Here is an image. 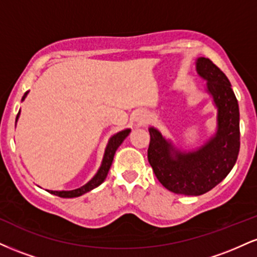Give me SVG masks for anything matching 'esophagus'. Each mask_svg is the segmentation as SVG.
<instances>
[{
  "label": "esophagus",
  "mask_w": 257,
  "mask_h": 257,
  "mask_svg": "<svg viewBox=\"0 0 257 257\" xmlns=\"http://www.w3.org/2000/svg\"><path fill=\"white\" fill-rule=\"evenodd\" d=\"M147 123H149V116H147L145 112H139L137 117H135V124L138 126H141L146 125Z\"/></svg>",
  "instance_id": "esophagus-1"
}]
</instances>
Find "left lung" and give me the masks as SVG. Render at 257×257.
I'll return each instance as SVG.
<instances>
[{"label": "left lung", "instance_id": "8db88e82", "mask_svg": "<svg viewBox=\"0 0 257 257\" xmlns=\"http://www.w3.org/2000/svg\"><path fill=\"white\" fill-rule=\"evenodd\" d=\"M196 66L217 107L216 134L196 151L181 152L157 129H149L147 158L156 178L167 190L185 196H200L219 185L234 167L240 147L239 107L228 78L208 58H199Z\"/></svg>", "mask_w": 257, "mask_h": 257}]
</instances>
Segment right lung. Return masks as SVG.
<instances>
[{
	"label": "right lung",
	"instance_id": "1",
	"mask_svg": "<svg viewBox=\"0 0 257 257\" xmlns=\"http://www.w3.org/2000/svg\"><path fill=\"white\" fill-rule=\"evenodd\" d=\"M28 93H29V91H26V93L24 94V96H23V100L26 98ZM19 113H20V111L18 112L17 119H18V117H19ZM129 133H131V129H125V131L117 133V134H114L113 137L110 138L107 146H106L105 155H104V158H102L101 167H100L98 173L95 174V176H94V178L91 179L89 182H87V184H85L84 186H82V187L77 188V190L51 191V193L55 194V196L61 197V198H73V197H79V196H82V194L89 192V191L94 190L95 187H98L99 185H101L102 182H104V180L106 179V176H107L108 170H110L112 161H113V157H114V153H116L117 149H118L120 144L124 141V139L128 137Z\"/></svg>",
	"mask_w": 257,
	"mask_h": 257
}]
</instances>
